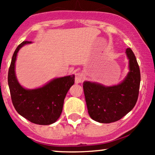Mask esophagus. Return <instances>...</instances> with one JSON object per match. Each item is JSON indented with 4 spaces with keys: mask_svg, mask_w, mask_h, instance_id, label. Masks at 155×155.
<instances>
[{
    "mask_svg": "<svg viewBox=\"0 0 155 155\" xmlns=\"http://www.w3.org/2000/svg\"><path fill=\"white\" fill-rule=\"evenodd\" d=\"M84 78V74L82 73L81 72H79L77 73V74H76V77H75V81L76 83H81V81H83Z\"/></svg>",
    "mask_w": 155,
    "mask_h": 155,
    "instance_id": "obj_1",
    "label": "esophagus"
}]
</instances>
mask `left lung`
Instances as JSON below:
<instances>
[{
  "label": "left lung",
  "mask_w": 155,
  "mask_h": 155,
  "mask_svg": "<svg viewBox=\"0 0 155 155\" xmlns=\"http://www.w3.org/2000/svg\"><path fill=\"white\" fill-rule=\"evenodd\" d=\"M126 54L130 71L122 83L111 87L90 81L83 84L89 115L96 122L111 123L120 120L136 104L140 88V69L132 49L127 48Z\"/></svg>",
  "instance_id": "1"
}]
</instances>
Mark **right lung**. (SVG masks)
I'll use <instances>...</instances> for the list:
<instances>
[{
    "label": "right lung",
    "mask_w": 155,
    "mask_h": 155,
    "mask_svg": "<svg viewBox=\"0 0 155 155\" xmlns=\"http://www.w3.org/2000/svg\"><path fill=\"white\" fill-rule=\"evenodd\" d=\"M31 43L27 41L22 42L12 56L8 74L11 97L16 111L21 116L33 123L47 125L56 122L61 114L65 95L74 84V76L54 79L34 90L23 88L16 78V58L21 47Z\"/></svg>",
    "instance_id": "right-lung-1"
}]
</instances>
